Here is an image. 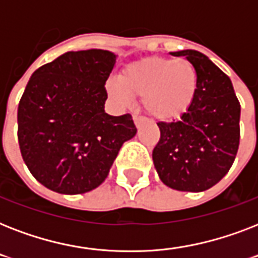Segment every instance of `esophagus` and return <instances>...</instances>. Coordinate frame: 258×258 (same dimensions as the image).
<instances>
[{
    "label": "esophagus",
    "mask_w": 258,
    "mask_h": 258,
    "mask_svg": "<svg viewBox=\"0 0 258 258\" xmlns=\"http://www.w3.org/2000/svg\"><path fill=\"white\" fill-rule=\"evenodd\" d=\"M146 119L143 116H138V115H134V123L137 125V128H141L142 124L145 123Z\"/></svg>",
    "instance_id": "obj_1"
}]
</instances>
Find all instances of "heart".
Segmentation results:
<instances>
[{"label":"heart","mask_w":258,"mask_h":258,"mask_svg":"<svg viewBox=\"0 0 258 258\" xmlns=\"http://www.w3.org/2000/svg\"><path fill=\"white\" fill-rule=\"evenodd\" d=\"M107 92L121 105L141 97L150 116L170 121L183 115L194 101L198 74L187 58L150 57L131 62L120 79H109Z\"/></svg>","instance_id":"b5f03b06"}]
</instances>
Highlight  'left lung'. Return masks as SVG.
Here are the masks:
<instances>
[{"mask_svg":"<svg viewBox=\"0 0 258 258\" xmlns=\"http://www.w3.org/2000/svg\"><path fill=\"white\" fill-rule=\"evenodd\" d=\"M184 56L198 74L190 108L171 123H158L161 139L153 151L155 170L166 186L200 192L224 178L240 145L241 105L230 79L198 50L170 52Z\"/></svg>","mask_w":258,"mask_h":258,"instance_id":"left-lung-1","label":"left lung"}]
</instances>
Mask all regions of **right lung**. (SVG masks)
<instances>
[{
    "mask_svg": "<svg viewBox=\"0 0 258 258\" xmlns=\"http://www.w3.org/2000/svg\"><path fill=\"white\" fill-rule=\"evenodd\" d=\"M117 56L67 52L34 71L17 112L18 145L32 175L52 191L84 194L108 176L123 143L137 135L131 115L104 111L105 82Z\"/></svg>",
    "mask_w": 258,
    "mask_h": 258,
    "instance_id": "obj_1",
    "label": "right lung"
}]
</instances>
